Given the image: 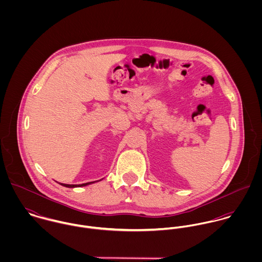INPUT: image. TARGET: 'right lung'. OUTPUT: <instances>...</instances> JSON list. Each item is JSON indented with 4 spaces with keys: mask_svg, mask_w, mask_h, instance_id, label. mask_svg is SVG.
Masks as SVG:
<instances>
[{
    "mask_svg": "<svg viewBox=\"0 0 262 262\" xmlns=\"http://www.w3.org/2000/svg\"><path fill=\"white\" fill-rule=\"evenodd\" d=\"M93 182H91V183H85V184H81V185H66V184H60L61 186H63V187H84V186H88V185H90V184H92Z\"/></svg>",
    "mask_w": 262,
    "mask_h": 262,
    "instance_id": "add662e5",
    "label": "right lung"
}]
</instances>
